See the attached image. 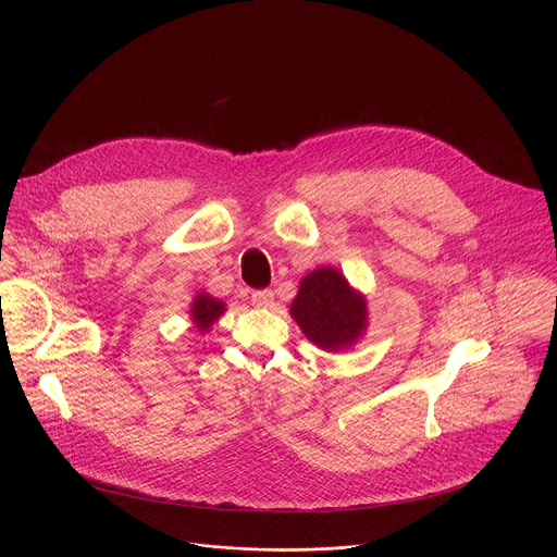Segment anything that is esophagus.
Wrapping results in <instances>:
<instances>
[{"mask_svg":"<svg viewBox=\"0 0 557 557\" xmlns=\"http://www.w3.org/2000/svg\"><path fill=\"white\" fill-rule=\"evenodd\" d=\"M251 301H253V306L267 308V306H271V304H273V290H271V288L253 290V293H251Z\"/></svg>","mask_w":557,"mask_h":557,"instance_id":"1","label":"esophagus"}]
</instances>
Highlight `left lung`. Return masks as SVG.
I'll return each instance as SVG.
<instances>
[{"mask_svg":"<svg viewBox=\"0 0 557 557\" xmlns=\"http://www.w3.org/2000/svg\"><path fill=\"white\" fill-rule=\"evenodd\" d=\"M290 314L304 335L324 350L350 346L366 329L363 297L335 269H317L301 280Z\"/></svg>","mask_w":557,"mask_h":557,"instance_id":"left-lung-1","label":"left lung"}]
</instances>
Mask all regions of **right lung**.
I'll use <instances>...</instances> for the list:
<instances>
[{"label": "right lung", "mask_w": 557, "mask_h": 557, "mask_svg": "<svg viewBox=\"0 0 557 557\" xmlns=\"http://www.w3.org/2000/svg\"><path fill=\"white\" fill-rule=\"evenodd\" d=\"M222 312H224V304L207 293H200L196 297V301L191 304V320L198 331H209V326L218 320Z\"/></svg>", "instance_id": "1"}]
</instances>
